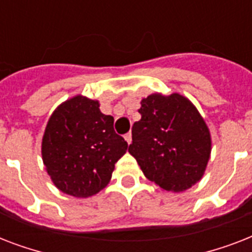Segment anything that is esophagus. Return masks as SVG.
<instances>
[{"label": "esophagus", "instance_id": "esophagus-1", "mask_svg": "<svg viewBox=\"0 0 252 252\" xmlns=\"http://www.w3.org/2000/svg\"><path fill=\"white\" fill-rule=\"evenodd\" d=\"M124 138H126V141L128 142V144H130V142H132V134L130 133H126V136H124Z\"/></svg>", "mask_w": 252, "mask_h": 252}]
</instances>
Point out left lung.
I'll return each mask as SVG.
<instances>
[{
	"instance_id": "obj_1",
	"label": "left lung",
	"mask_w": 252,
	"mask_h": 252,
	"mask_svg": "<svg viewBox=\"0 0 252 252\" xmlns=\"http://www.w3.org/2000/svg\"><path fill=\"white\" fill-rule=\"evenodd\" d=\"M141 120L132 126L129 152L144 175L166 191H186L203 176L211 134L195 106L180 94L141 100Z\"/></svg>"
}]
</instances>
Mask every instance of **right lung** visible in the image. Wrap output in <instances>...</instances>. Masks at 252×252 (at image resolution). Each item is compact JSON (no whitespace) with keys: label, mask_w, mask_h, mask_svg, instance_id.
I'll return each instance as SVG.
<instances>
[{"label":"right lung","mask_w":252,"mask_h":252,"mask_svg":"<svg viewBox=\"0 0 252 252\" xmlns=\"http://www.w3.org/2000/svg\"><path fill=\"white\" fill-rule=\"evenodd\" d=\"M128 144L114 129V118L99 110L98 100L77 95L49 118L41 156L51 179L60 191L89 197L110 182L115 163Z\"/></svg>","instance_id":"add662e5"}]
</instances>
